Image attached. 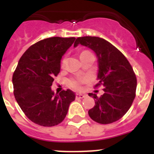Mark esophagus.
I'll use <instances>...</instances> for the list:
<instances>
[{
  "instance_id": "1",
  "label": "esophagus",
  "mask_w": 154,
  "mask_h": 154,
  "mask_svg": "<svg viewBox=\"0 0 154 154\" xmlns=\"http://www.w3.org/2000/svg\"><path fill=\"white\" fill-rule=\"evenodd\" d=\"M86 96L85 94H82V93H77L76 94V98L77 99H82V98H85Z\"/></svg>"
}]
</instances>
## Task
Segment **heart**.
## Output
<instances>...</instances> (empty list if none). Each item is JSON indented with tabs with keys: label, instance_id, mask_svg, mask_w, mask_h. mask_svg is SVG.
<instances>
[{
	"label": "heart",
	"instance_id": "obj_1",
	"mask_svg": "<svg viewBox=\"0 0 154 154\" xmlns=\"http://www.w3.org/2000/svg\"><path fill=\"white\" fill-rule=\"evenodd\" d=\"M65 58L62 60V65H64L65 64ZM81 83H82V81L79 79H72L69 81V85L72 86V88H74L75 90H79L81 88Z\"/></svg>",
	"mask_w": 154,
	"mask_h": 154
}]
</instances>
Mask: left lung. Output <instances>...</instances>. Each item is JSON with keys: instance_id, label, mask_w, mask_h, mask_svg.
<instances>
[{"instance_id": "left-lung-1", "label": "left lung", "mask_w": 154, "mask_h": 154, "mask_svg": "<svg viewBox=\"0 0 154 154\" xmlns=\"http://www.w3.org/2000/svg\"><path fill=\"white\" fill-rule=\"evenodd\" d=\"M79 44L95 53L98 63L97 86H103V94L100 97L89 93L95 99V106L88 114L100 124H110L119 120L129 110L136 97L137 81L131 64L120 51L104 39L79 37L74 47Z\"/></svg>"}]
</instances>
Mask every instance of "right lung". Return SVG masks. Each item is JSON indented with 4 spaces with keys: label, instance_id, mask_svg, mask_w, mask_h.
<instances>
[{
    "label": "right lung",
    "instance_id": "obj_1",
    "mask_svg": "<svg viewBox=\"0 0 154 154\" xmlns=\"http://www.w3.org/2000/svg\"><path fill=\"white\" fill-rule=\"evenodd\" d=\"M75 37H51L32 45L23 54L12 76L14 95L27 118L41 126L60 124L75 99L70 90L57 94L51 89L61 61Z\"/></svg>",
    "mask_w": 154,
    "mask_h": 154
}]
</instances>
